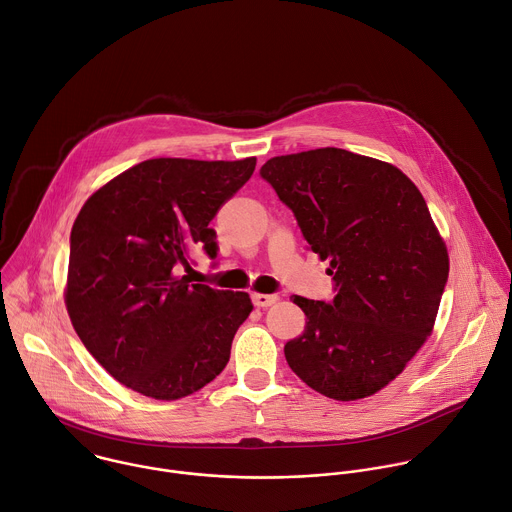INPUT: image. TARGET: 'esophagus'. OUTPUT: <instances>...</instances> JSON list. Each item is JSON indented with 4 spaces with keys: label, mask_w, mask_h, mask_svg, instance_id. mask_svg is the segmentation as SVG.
Wrapping results in <instances>:
<instances>
[{
    "label": "esophagus",
    "mask_w": 512,
    "mask_h": 512,
    "mask_svg": "<svg viewBox=\"0 0 512 512\" xmlns=\"http://www.w3.org/2000/svg\"><path fill=\"white\" fill-rule=\"evenodd\" d=\"M280 298L276 294H252V302L258 306V308H268L272 304H276Z\"/></svg>",
    "instance_id": "1"
}]
</instances>
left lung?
I'll use <instances>...</instances> for the list:
<instances>
[{
	"label": "left lung",
	"instance_id": "1",
	"mask_svg": "<svg viewBox=\"0 0 512 512\" xmlns=\"http://www.w3.org/2000/svg\"><path fill=\"white\" fill-rule=\"evenodd\" d=\"M260 174L336 282L332 302L292 298L306 328L284 346L288 366L334 400L376 394L432 334L448 278L420 190L396 166L340 148L276 156Z\"/></svg>",
	"mask_w": 512,
	"mask_h": 512
}]
</instances>
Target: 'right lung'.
<instances>
[{
  "mask_svg": "<svg viewBox=\"0 0 512 512\" xmlns=\"http://www.w3.org/2000/svg\"><path fill=\"white\" fill-rule=\"evenodd\" d=\"M254 168V156L154 158L82 206L64 300L84 346L124 386L178 400L228 364L234 334L254 308L248 292L190 284L176 266H188L194 248L216 256L210 222Z\"/></svg>",
  "mask_w": 512,
  "mask_h": 512,
  "instance_id": "add662e5",
  "label": "right lung"
}]
</instances>
